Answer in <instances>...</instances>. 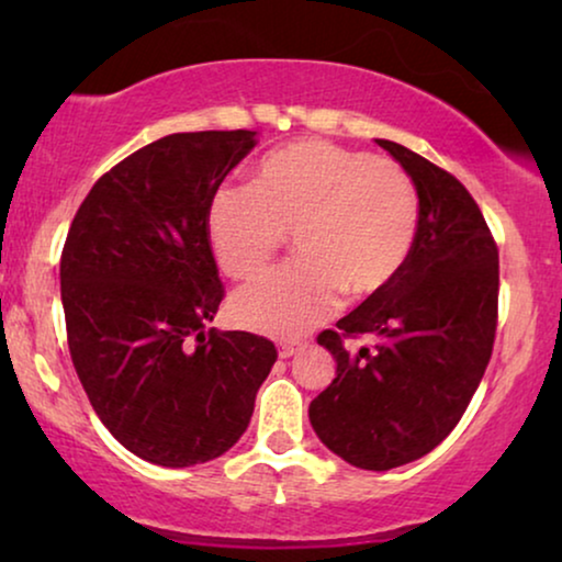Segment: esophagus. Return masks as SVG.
<instances>
[{
	"mask_svg": "<svg viewBox=\"0 0 562 562\" xmlns=\"http://www.w3.org/2000/svg\"><path fill=\"white\" fill-rule=\"evenodd\" d=\"M306 348V342H302V340H294V342H281L279 345V358H294L296 352H302Z\"/></svg>",
	"mask_w": 562,
	"mask_h": 562,
	"instance_id": "34e87169",
	"label": "esophagus"
}]
</instances>
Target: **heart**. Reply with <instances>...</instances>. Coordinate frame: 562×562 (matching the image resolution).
Instances as JSON below:
<instances>
[{
  "instance_id": "heart-1",
  "label": "heart",
  "mask_w": 562,
  "mask_h": 562,
  "mask_svg": "<svg viewBox=\"0 0 562 562\" xmlns=\"http://www.w3.org/2000/svg\"><path fill=\"white\" fill-rule=\"evenodd\" d=\"M419 229V194L394 160L299 140L260 160L252 187H222L206 212L214 258L229 279L271 263L286 235L296 263L235 291L229 312L252 333L296 337L348 294L366 302L396 283Z\"/></svg>"
}]
</instances>
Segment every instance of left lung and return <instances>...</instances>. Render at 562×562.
I'll return each mask as SVG.
<instances>
[{"instance_id":"8db88e82","label":"left lung","mask_w":562,"mask_h":562,"mask_svg":"<svg viewBox=\"0 0 562 562\" xmlns=\"http://www.w3.org/2000/svg\"><path fill=\"white\" fill-rule=\"evenodd\" d=\"M375 143L417 187V243L394 286L317 337L337 379L310 404V422L345 463L391 471L435 450L479 389L494 350L498 250L456 176L404 145ZM352 334L380 342L352 357L341 345Z\"/></svg>"}]
</instances>
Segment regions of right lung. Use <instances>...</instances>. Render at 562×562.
Listing matches in <instances>:
<instances>
[{"mask_svg":"<svg viewBox=\"0 0 562 562\" xmlns=\"http://www.w3.org/2000/svg\"><path fill=\"white\" fill-rule=\"evenodd\" d=\"M256 137H160L104 173L68 229L60 302L74 368L114 440L148 463L227 452L276 363L266 337L206 329L225 296L206 212Z\"/></svg>","mask_w":562,"mask_h":562,"instance_id":"1","label":"right lung"}]
</instances>
